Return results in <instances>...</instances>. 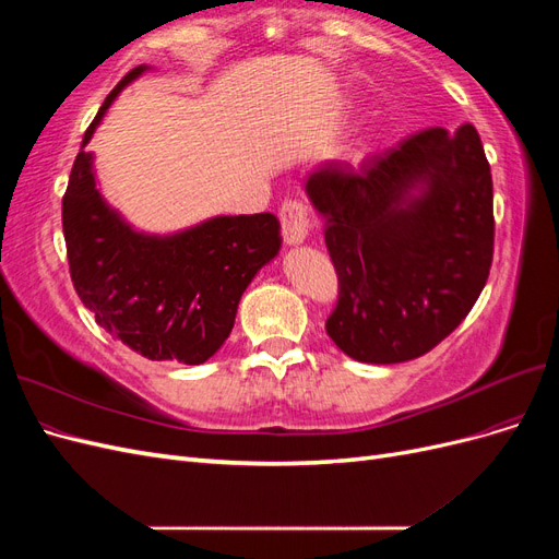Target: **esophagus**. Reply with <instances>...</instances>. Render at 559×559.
Returning a JSON list of instances; mask_svg holds the SVG:
<instances>
[{
	"label": "esophagus",
	"mask_w": 559,
	"mask_h": 559,
	"mask_svg": "<svg viewBox=\"0 0 559 559\" xmlns=\"http://www.w3.org/2000/svg\"><path fill=\"white\" fill-rule=\"evenodd\" d=\"M280 222H282V238L286 245H302L308 238V207L302 205L300 200H286L280 210Z\"/></svg>",
	"instance_id": "obj_1"
}]
</instances>
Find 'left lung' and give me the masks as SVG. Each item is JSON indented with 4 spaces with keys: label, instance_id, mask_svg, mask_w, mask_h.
Wrapping results in <instances>:
<instances>
[{
    "label": "left lung",
    "instance_id": "left-lung-1",
    "mask_svg": "<svg viewBox=\"0 0 559 559\" xmlns=\"http://www.w3.org/2000/svg\"><path fill=\"white\" fill-rule=\"evenodd\" d=\"M306 193L341 286L326 333L347 357L411 361L462 324L495 251L492 173L476 128H427L359 167L329 160Z\"/></svg>",
    "mask_w": 559,
    "mask_h": 559
}]
</instances>
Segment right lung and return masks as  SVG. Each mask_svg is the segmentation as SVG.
Listing matches in <instances>:
<instances>
[{"label":"right lung","instance_id":"right-lung-1","mask_svg":"<svg viewBox=\"0 0 559 559\" xmlns=\"http://www.w3.org/2000/svg\"><path fill=\"white\" fill-rule=\"evenodd\" d=\"M107 95L83 134L62 198V230L74 289L99 326L151 361L198 366L226 343L240 298L282 247L275 214L214 216L173 235L134 230L107 205L86 151L95 128L130 81Z\"/></svg>","mask_w":559,"mask_h":559}]
</instances>
